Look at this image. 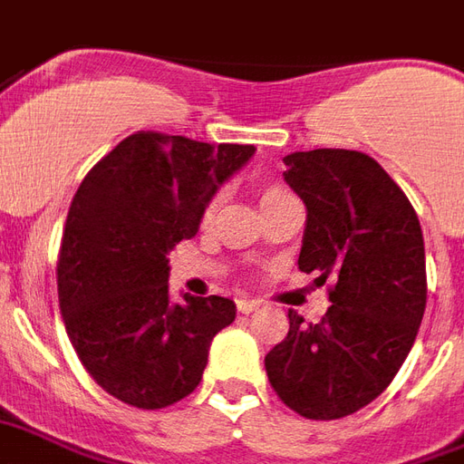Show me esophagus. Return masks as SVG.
I'll list each match as a JSON object with an SVG mask.
<instances>
[{
  "instance_id": "34e87169",
  "label": "esophagus",
  "mask_w": 464,
  "mask_h": 464,
  "mask_svg": "<svg viewBox=\"0 0 464 464\" xmlns=\"http://www.w3.org/2000/svg\"><path fill=\"white\" fill-rule=\"evenodd\" d=\"M237 304V311L239 314H252V311L259 309V302H255V299H246V296H239V299H235Z\"/></svg>"
}]
</instances>
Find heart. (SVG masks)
<instances>
[{
  "instance_id": "1",
  "label": "heart",
  "mask_w": 464,
  "mask_h": 464,
  "mask_svg": "<svg viewBox=\"0 0 464 464\" xmlns=\"http://www.w3.org/2000/svg\"><path fill=\"white\" fill-rule=\"evenodd\" d=\"M286 198H294L292 192L286 190V188H282V185H269V188H265L262 195H259V202H262V209H269L272 205H276V202H282V199ZM215 209H218V198L208 199V205H205V209H202V219H205V222L212 219Z\"/></svg>"
}]
</instances>
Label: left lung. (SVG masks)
I'll return each instance as SVG.
<instances>
[{
    "instance_id": "8db88e82",
    "label": "left lung",
    "mask_w": 464,
    "mask_h": 464,
    "mask_svg": "<svg viewBox=\"0 0 464 464\" xmlns=\"http://www.w3.org/2000/svg\"><path fill=\"white\" fill-rule=\"evenodd\" d=\"M306 205L299 269L329 286L319 324L289 309V334L266 353L274 393L309 420H336L383 393L420 329L428 276L418 215L366 153L319 148L284 158Z\"/></svg>"
}]
</instances>
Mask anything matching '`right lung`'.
Instances as JSON below:
<instances>
[{
	"instance_id": "1",
	"label": "right lung",
	"mask_w": 464,
	"mask_h": 464,
	"mask_svg": "<svg viewBox=\"0 0 464 464\" xmlns=\"http://www.w3.org/2000/svg\"><path fill=\"white\" fill-rule=\"evenodd\" d=\"M255 145L199 143L138 130L93 165L61 237L59 309L76 356L121 403L158 411L195 391L235 302H172L168 252L198 232L202 209Z\"/></svg>"
}]
</instances>
